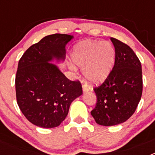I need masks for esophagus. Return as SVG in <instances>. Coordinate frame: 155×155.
<instances>
[{
	"label": "esophagus",
	"instance_id": "esophagus-1",
	"mask_svg": "<svg viewBox=\"0 0 155 155\" xmlns=\"http://www.w3.org/2000/svg\"><path fill=\"white\" fill-rule=\"evenodd\" d=\"M82 88H83V91H84V92H85V91H88L90 90V87L87 85V84H83Z\"/></svg>",
	"mask_w": 155,
	"mask_h": 155
}]
</instances>
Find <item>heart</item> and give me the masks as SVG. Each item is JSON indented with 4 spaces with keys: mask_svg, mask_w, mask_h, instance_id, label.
I'll return each mask as SVG.
<instances>
[{
    "mask_svg": "<svg viewBox=\"0 0 155 155\" xmlns=\"http://www.w3.org/2000/svg\"><path fill=\"white\" fill-rule=\"evenodd\" d=\"M116 51L109 42L86 41L77 45L72 53L74 63L84 68V75L92 83L105 80L113 68ZM71 68L75 70L74 66Z\"/></svg>",
    "mask_w": 155,
    "mask_h": 155,
    "instance_id": "1",
    "label": "heart"
}]
</instances>
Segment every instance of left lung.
Segmentation results:
<instances>
[{"label":"left lung","instance_id":"left-lung-1","mask_svg":"<svg viewBox=\"0 0 155 155\" xmlns=\"http://www.w3.org/2000/svg\"><path fill=\"white\" fill-rule=\"evenodd\" d=\"M116 51L113 70L102 84L94 87L97 102L91 112L99 125L114 126L127 121L137 107L143 91L140 61L124 42L111 38Z\"/></svg>","mask_w":155,"mask_h":155}]
</instances>
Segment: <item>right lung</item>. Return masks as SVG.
<instances>
[{
    "mask_svg": "<svg viewBox=\"0 0 155 155\" xmlns=\"http://www.w3.org/2000/svg\"><path fill=\"white\" fill-rule=\"evenodd\" d=\"M67 34L46 35L30 46L18 61L15 76L16 99L25 118L43 128L58 127L68 116L71 102L82 94L79 81L66 78L54 58L64 59Z\"/></svg>",
    "mask_w": 155,
    "mask_h": 155,
    "instance_id": "1",
    "label": "right lung"
}]
</instances>
